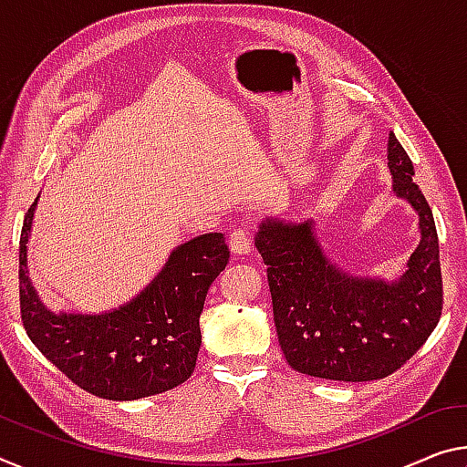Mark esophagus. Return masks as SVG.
I'll return each instance as SVG.
<instances>
[{
  "label": "esophagus",
  "instance_id": "esophagus-1",
  "mask_svg": "<svg viewBox=\"0 0 467 467\" xmlns=\"http://www.w3.org/2000/svg\"><path fill=\"white\" fill-rule=\"evenodd\" d=\"M228 245H231V251L236 255H249L251 247H254V234L247 226H239L234 228L228 236Z\"/></svg>",
  "mask_w": 467,
  "mask_h": 467
}]
</instances>
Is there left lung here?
Returning <instances> with one entry per match:
<instances>
[{"instance_id":"left-lung-1","label":"left lung","mask_w":467,"mask_h":467,"mask_svg":"<svg viewBox=\"0 0 467 467\" xmlns=\"http://www.w3.org/2000/svg\"><path fill=\"white\" fill-rule=\"evenodd\" d=\"M389 170L397 197L420 216V245L395 283L340 272L316 241L312 220L268 218L255 247L268 265L280 349L288 366L327 380L366 382L397 372L432 335L442 312L439 234L410 155L390 132Z\"/></svg>"}]
</instances>
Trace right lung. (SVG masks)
I'll list each match as a JSON object with an SVG mask.
<instances>
[{
	"label": "right lung",
	"instance_id": "add662e5",
	"mask_svg": "<svg viewBox=\"0 0 467 467\" xmlns=\"http://www.w3.org/2000/svg\"><path fill=\"white\" fill-rule=\"evenodd\" d=\"M39 199V197H36ZM36 199L20 233V316L28 338L62 374L95 397L135 401L179 387L197 364L207 288L226 268L222 233L199 234L170 254L161 272L127 306L106 314H54L26 270Z\"/></svg>",
	"mask_w": 467,
	"mask_h": 467
}]
</instances>
